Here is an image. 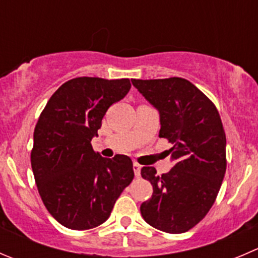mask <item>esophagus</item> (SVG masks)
I'll return each mask as SVG.
<instances>
[{"label":"esophagus","instance_id":"obj_1","mask_svg":"<svg viewBox=\"0 0 258 258\" xmlns=\"http://www.w3.org/2000/svg\"><path fill=\"white\" fill-rule=\"evenodd\" d=\"M134 171H135V175L139 177L140 174H141V165H139L137 162H134Z\"/></svg>","mask_w":258,"mask_h":258}]
</instances>
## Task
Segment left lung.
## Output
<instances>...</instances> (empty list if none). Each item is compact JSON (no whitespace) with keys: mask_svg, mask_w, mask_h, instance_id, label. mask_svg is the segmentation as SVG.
Here are the masks:
<instances>
[{"mask_svg":"<svg viewBox=\"0 0 258 258\" xmlns=\"http://www.w3.org/2000/svg\"><path fill=\"white\" fill-rule=\"evenodd\" d=\"M159 111V137L171 142L174 166L156 175L141 169L154 187L140 207L145 221L166 233H184L197 226L216 202L227 169L226 132L213 102L184 78L131 79Z\"/></svg>","mask_w":258,"mask_h":258,"instance_id":"left-lung-1","label":"left lung"}]
</instances>
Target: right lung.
Listing matches in <instances>:
<instances>
[{"label": "right lung", "instance_id": "1", "mask_svg": "<svg viewBox=\"0 0 258 258\" xmlns=\"http://www.w3.org/2000/svg\"><path fill=\"white\" fill-rule=\"evenodd\" d=\"M130 88L127 78L79 77L60 86L40 114L32 172L44 206L67 228L86 231L104 223L134 179L128 156L106 159L91 144L107 109Z\"/></svg>", "mask_w": 258, "mask_h": 258}]
</instances>
